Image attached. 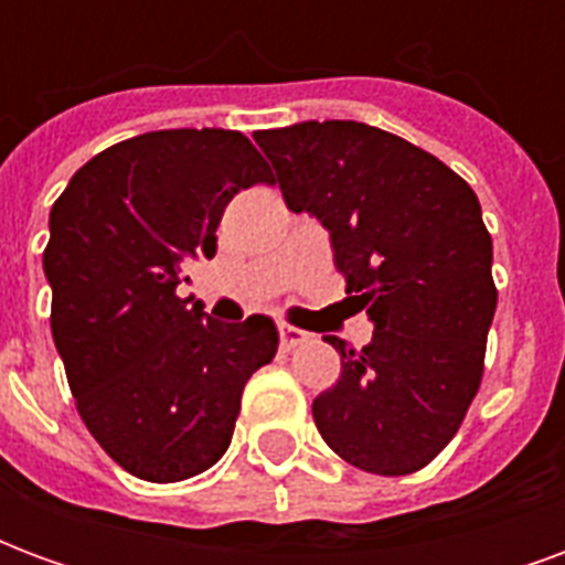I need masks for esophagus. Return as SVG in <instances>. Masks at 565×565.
Returning a JSON list of instances; mask_svg holds the SVG:
<instances>
[{"label": "esophagus", "mask_w": 565, "mask_h": 565, "mask_svg": "<svg viewBox=\"0 0 565 565\" xmlns=\"http://www.w3.org/2000/svg\"><path fill=\"white\" fill-rule=\"evenodd\" d=\"M278 335H281L284 351H294L296 344L306 342V332L296 330V327H287V323H281V327H278Z\"/></svg>", "instance_id": "1"}]
</instances>
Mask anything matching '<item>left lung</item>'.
<instances>
[{
	"instance_id": "8db88e82",
	"label": "left lung",
	"mask_w": 565,
	"mask_h": 565,
	"mask_svg": "<svg viewBox=\"0 0 565 565\" xmlns=\"http://www.w3.org/2000/svg\"><path fill=\"white\" fill-rule=\"evenodd\" d=\"M287 209L330 233L348 299L372 342L342 354V375L311 403L342 460L408 475L436 457L472 405L493 311V242L475 190L433 153L356 120L263 129Z\"/></svg>"
}]
</instances>
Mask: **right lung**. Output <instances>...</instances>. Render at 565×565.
<instances>
[{
	"label": "right lung",
	"instance_id": "obj_1",
	"mask_svg": "<svg viewBox=\"0 0 565 565\" xmlns=\"http://www.w3.org/2000/svg\"><path fill=\"white\" fill-rule=\"evenodd\" d=\"M250 184H271V169L242 132L157 129L84 162L51 209L56 354L93 438L145 481L221 460L247 379L278 351L266 315L221 323L174 294L186 259L214 257L223 209Z\"/></svg>",
	"mask_w": 565,
	"mask_h": 565
}]
</instances>
